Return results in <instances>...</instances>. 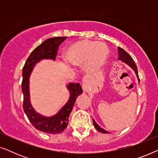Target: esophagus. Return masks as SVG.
Returning a JSON list of instances; mask_svg holds the SVG:
<instances>
[{
  "instance_id": "1",
  "label": "esophagus",
  "mask_w": 158,
  "mask_h": 158,
  "mask_svg": "<svg viewBox=\"0 0 158 158\" xmlns=\"http://www.w3.org/2000/svg\"><path fill=\"white\" fill-rule=\"evenodd\" d=\"M82 81H83V86H84V87H85V83H87V82H88V78H87V77H83V80H82Z\"/></svg>"
}]
</instances>
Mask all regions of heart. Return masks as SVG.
<instances>
[{
    "instance_id": "1",
    "label": "heart",
    "mask_w": 158,
    "mask_h": 158,
    "mask_svg": "<svg viewBox=\"0 0 158 158\" xmlns=\"http://www.w3.org/2000/svg\"><path fill=\"white\" fill-rule=\"evenodd\" d=\"M109 49L104 44L89 40L77 41L67 48L64 57L73 65L86 64L89 70L100 68L106 61Z\"/></svg>"
}]
</instances>
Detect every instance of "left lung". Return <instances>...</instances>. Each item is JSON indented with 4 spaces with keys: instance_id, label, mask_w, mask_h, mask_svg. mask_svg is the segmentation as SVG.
<instances>
[{
    "instance_id": "left-lung-1",
    "label": "left lung",
    "mask_w": 158,
    "mask_h": 158,
    "mask_svg": "<svg viewBox=\"0 0 158 158\" xmlns=\"http://www.w3.org/2000/svg\"><path fill=\"white\" fill-rule=\"evenodd\" d=\"M118 60H122L123 62H125V63L128 64V65L131 68L135 71L136 75H137V76L138 77V80H139V75H138V71H137V65H136V64L135 63V62H134V60L132 58L130 55H129L128 53L126 51L124 50V49L120 48V47H118ZM93 122H94V125L95 127V128H96L97 130L98 131H100V132H102V133H109L107 131L104 130V129L101 128L100 126H98V124H97V123L95 122L94 119H93Z\"/></svg>"
}]
</instances>
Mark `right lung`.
Instances as JSON below:
<instances>
[{
	"mask_svg": "<svg viewBox=\"0 0 158 158\" xmlns=\"http://www.w3.org/2000/svg\"><path fill=\"white\" fill-rule=\"evenodd\" d=\"M66 39V36H59L45 40L30 54L22 70L23 81L21 90L23 94V111L31 124L36 129L45 133L60 134L65 129L68 124V118L76 98L83 93L82 87L79 83H69L67 88L70 91V98L57 114L50 117L44 116L36 112L30 102L29 76L34 67L43 59L55 60L58 47Z\"/></svg>",
	"mask_w": 158,
	"mask_h": 158,
	"instance_id": "obj_1",
	"label": "right lung"
}]
</instances>
